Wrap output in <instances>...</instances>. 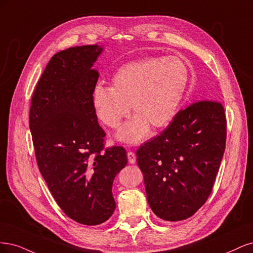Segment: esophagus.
Returning a JSON list of instances; mask_svg holds the SVG:
<instances>
[{
  "instance_id": "obj_1",
  "label": "esophagus",
  "mask_w": 253,
  "mask_h": 253,
  "mask_svg": "<svg viewBox=\"0 0 253 253\" xmlns=\"http://www.w3.org/2000/svg\"><path fill=\"white\" fill-rule=\"evenodd\" d=\"M127 158H128V162L130 164H134L135 161H136V157H135V153L132 151H128L127 153Z\"/></svg>"
}]
</instances>
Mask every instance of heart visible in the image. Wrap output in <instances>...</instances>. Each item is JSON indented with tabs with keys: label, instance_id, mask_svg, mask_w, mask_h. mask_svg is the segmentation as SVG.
I'll return each mask as SVG.
<instances>
[{
	"label": "heart",
	"instance_id": "heart-1",
	"mask_svg": "<svg viewBox=\"0 0 253 253\" xmlns=\"http://www.w3.org/2000/svg\"><path fill=\"white\" fill-rule=\"evenodd\" d=\"M189 82V70L177 56H149L121 66L111 86L97 84L91 92L96 118L115 128L130 112L135 116L117 133L120 141L136 143L150 126L161 129L175 118Z\"/></svg>",
	"mask_w": 253,
	"mask_h": 253
}]
</instances>
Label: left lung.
I'll list each match as a JSON object with an SVG mask.
<instances>
[{
  "mask_svg": "<svg viewBox=\"0 0 253 253\" xmlns=\"http://www.w3.org/2000/svg\"><path fill=\"white\" fill-rule=\"evenodd\" d=\"M226 145L223 105L203 100L180 110L160 135L136 151L147 201L157 216L183 221L205 204Z\"/></svg>",
  "mask_w": 253,
  "mask_h": 253,
  "instance_id": "8db88e82",
  "label": "left lung"
}]
</instances>
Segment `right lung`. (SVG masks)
Masks as SVG:
<instances>
[{
	"mask_svg": "<svg viewBox=\"0 0 253 253\" xmlns=\"http://www.w3.org/2000/svg\"><path fill=\"white\" fill-rule=\"evenodd\" d=\"M99 45L55 53L31 99L29 128L40 172L55 202L73 221L99 225L112 215V184L127 165L121 146L104 149V130L91 105L99 79L92 69Z\"/></svg>",
	"mask_w": 253,
	"mask_h": 253,
	"instance_id": "1",
	"label": "right lung"
}]
</instances>
